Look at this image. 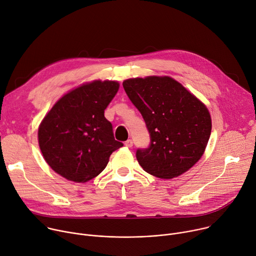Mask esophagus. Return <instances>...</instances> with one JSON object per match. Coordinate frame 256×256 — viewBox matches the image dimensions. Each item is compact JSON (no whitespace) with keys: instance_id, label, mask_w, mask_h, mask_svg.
I'll return each mask as SVG.
<instances>
[{"instance_id":"1","label":"esophagus","mask_w":256,"mask_h":256,"mask_svg":"<svg viewBox=\"0 0 256 256\" xmlns=\"http://www.w3.org/2000/svg\"><path fill=\"white\" fill-rule=\"evenodd\" d=\"M124 146L128 148H132V140H128L126 142H124Z\"/></svg>"}]
</instances>
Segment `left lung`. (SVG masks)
I'll return each instance as SVG.
<instances>
[{
	"instance_id": "left-lung-1",
	"label": "left lung",
	"mask_w": 256,
	"mask_h": 256,
	"mask_svg": "<svg viewBox=\"0 0 256 256\" xmlns=\"http://www.w3.org/2000/svg\"><path fill=\"white\" fill-rule=\"evenodd\" d=\"M122 85L151 136L150 147L136 154L142 168L162 179L188 171L204 155L210 136L204 103L168 76L130 78Z\"/></svg>"
}]
</instances>
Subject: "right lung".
<instances>
[{
	"label": "right lung",
	"instance_id": "right-lung-1",
	"mask_svg": "<svg viewBox=\"0 0 256 256\" xmlns=\"http://www.w3.org/2000/svg\"><path fill=\"white\" fill-rule=\"evenodd\" d=\"M120 89L118 81L94 80L62 95L38 126V144L48 166L62 177L87 182L99 175L122 147L104 110Z\"/></svg>",
	"mask_w": 256,
	"mask_h": 256
}]
</instances>
